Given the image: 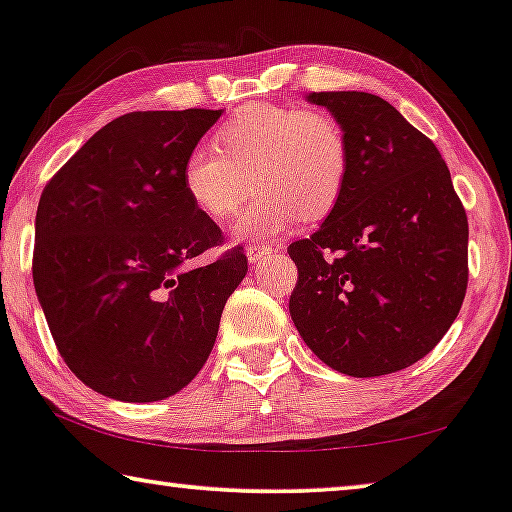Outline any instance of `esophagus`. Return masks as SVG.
Returning <instances> with one entry per match:
<instances>
[{"instance_id":"obj_1","label":"esophagus","mask_w":512,"mask_h":512,"mask_svg":"<svg viewBox=\"0 0 512 512\" xmlns=\"http://www.w3.org/2000/svg\"><path fill=\"white\" fill-rule=\"evenodd\" d=\"M271 253H273V250L269 246H262V243H257V246H250L248 248V262L250 264H259V262H262V259L271 257Z\"/></svg>"}]
</instances>
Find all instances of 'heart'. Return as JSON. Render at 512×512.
Listing matches in <instances>:
<instances>
[{"instance_id":"b5f03b06","label":"heart","mask_w":512,"mask_h":512,"mask_svg":"<svg viewBox=\"0 0 512 512\" xmlns=\"http://www.w3.org/2000/svg\"><path fill=\"white\" fill-rule=\"evenodd\" d=\"M211 147L188 151L181 188L211 220L234 216L255 186L264 197L232 225L234 239L269 236L331 213L349 179V142L331 114L257 103L234 114Z\"/></svg>"}]
</instances>
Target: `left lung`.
Segmentation results:
<instances>
[{
    "label": "left lung",
    "mask_w": 512,
    "mask_h": 512,
    "mask_svg": "<svg viewBox=\"0 0 512 512\" xmlns=\"http://www.w3.org/2000/svg\"><path fill=\"white\" fill-rule=\"evenodd\" d=\"M349 142L345 193L310 239L289 315L317 358L349 377L421 361L451 329L469 280V223L432 140L365 91H319Z\"/></svg>",
    "instance_id": "left-lung-1"
}]
</instances>
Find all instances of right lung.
Segmentation results:
<instances>
[{
  "label": "right lung",
  "mask_w": 512,
  "mask_h": 512,
  "mask_svg": "<svg viewBox=\"0 0 512 512\" xmlns=\"http://www.w3.org/2000/svg\"><path fill=\"white\" fill-rule=\"evenodd\" d=\"M220 114H124L82 144L38 202V303L68 368L105 398L156 402L188 386L246 278L241 248L193 266L223 232L188 202L181 165Z\"/></svg>",
  "instance_id": "add662e5"
}]
</instances>
